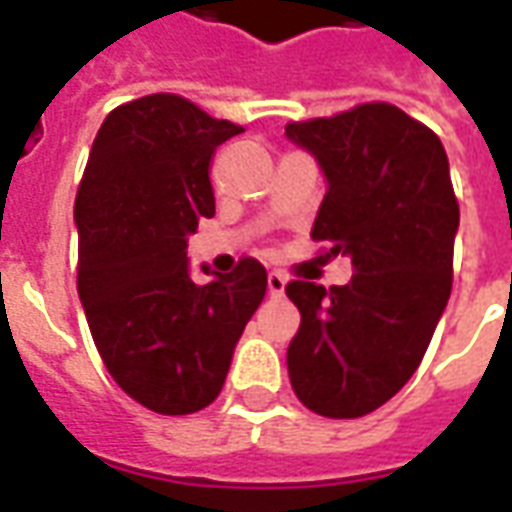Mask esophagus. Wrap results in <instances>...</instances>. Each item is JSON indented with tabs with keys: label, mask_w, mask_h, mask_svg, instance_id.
<instances>
[{
	"label": "esophagus",
	"mask_w": 512,
	"mask_h": 512,
	"mask_svg": "<svg viewBox=\"0 0 512 512\" xmlns=\"http://www.w3.org/2000/svg\"><path fill=\"white\" fill-rule=\"evenodd\" d=\"M285 285H288V279L282 277L279 271H271V274H268V293H271V296H282V293H285Z\"/></svg>",
	"instance_id": "1"
}]
</instances>
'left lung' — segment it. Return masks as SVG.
I'll use <instances>...</instances> for the list:
<instances>
[{"instance_id":"obj_1","label":"left lung","mask_w":512,"mask_h":512,"mask_svg":"<svg viewBox=\"0 0 512 512\" xmlns=\"http://www.w3.org/2000/svg\"><path fill=\"white\" fill-rule=\"evenodd\" d=\"M285 136L326 178L312 238L354 266L348 285L285 288L301 312L290 384L321 417H365L414 376L450 299L461 219L450 161L439 136L392 104L290 123Z\"/></svg>"}]
</instances>
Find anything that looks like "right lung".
Listing matches in <instances>:
<instances>
[{
    "mask_svg": "<svg viewBox=\"0 0 512 512\" xmlns=\"http://www.w3.org/2000/svg\"><path fill=\"white\" fill-rule=\"evenodd\" d=\"M244 128L169 93L117 106L98 131L76 194L79 299L95 348L123 392L158 414L219 397L266 268L191 279L189 235L216 213L211 161Z\"/></svg>",
    "mask_w": 512,
    "mask_h": 512,
    "instance_id": "obj_1",
    "label": "right lung"
}]
</instances>
